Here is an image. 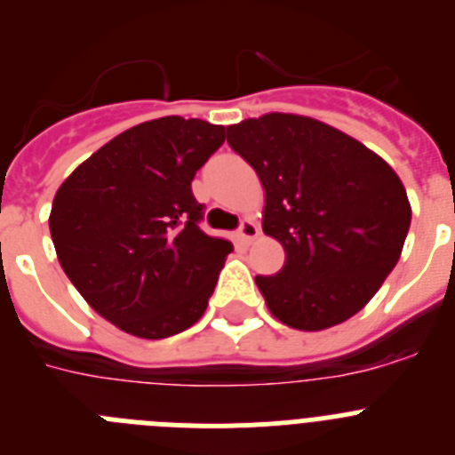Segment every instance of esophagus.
I'll list each match as a JSON object with an SVG mask.
<instances>
[{"instance_id": "34e87169", "label": "esophagus", "mask_w": 455, "mask_h": 455, "mask_svg": "<svg viewBox=\"0 0 455 455\" xmlns=\"http://www.w3.org/2000/svg\"><path fill=\"white\" fill-rule=\"evenodd\" d=\"M257 235H259V228H257L255 220H251V219L241 220L239 230H236V236H239V239L243 241V243H251V241L255 239Z\"/></svg>"}]
</instances>
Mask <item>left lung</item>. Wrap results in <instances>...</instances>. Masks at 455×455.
<instances>
[{"label":"left lung","mask_w":455,"mask_h":455,"mask_svg":"<svg viewBox=\"0 0 455 455\" xmlns=\"http://www.w3.org/2000/svg\"><path fill=\"white\" fill-rule=\"evenodd\" d=\"M228 143L262 180L264 235L284 267L255 283L275 319L323 331L351 319L399 262L408 196L360 140L315 118L267 114L228 127Z\"/></svg>","instance_id":"obj_1"}]
</instances>
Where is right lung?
<instances>
[{
	"mask_svg": "<svg viewBox=\"0 0 455 455\" xmlns=\"http://www.w3.org/2000/svg\"><path fill=\"white\" fill-rule=\"evenodd\" d=\"M223 124L166 116L91 155L59 187L50 232L70 283L98 315L143 339L191 328L207 309L232 243L200 230L196 171Z\"/></svg>",
	"mask_w": 455,
	"mask_h": 455,
	"instance_id": "1",
	"label": "right lung"
}]
</instances>
